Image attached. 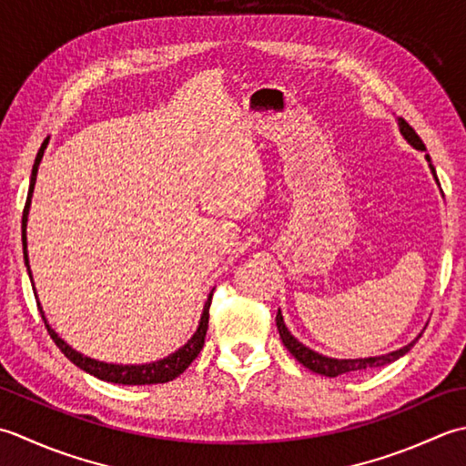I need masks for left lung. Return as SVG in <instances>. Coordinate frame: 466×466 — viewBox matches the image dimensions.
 <instances>
[{
  "mask_svg": "<svg viewBox=\"0 0 466 466\" xmlns=\"http://www.w3.org/2000/svg\"><path fill=\"white\" fill-rule=\"evenodd\" d=\"M398 127H400V132L404 135V138H406L408 142H410V145H412L414 148L426 150L422 138H420L419 135H416V130H414L410 125H408V122H406L404 118H398ZM426 160H429V163H431V157H429V155H426ZM431 170H432L434 177H436V170H434L432 163H431ZM436 180H439V178H436ZM275 321H278V329H279L281 341H283V346H286V348L289 350V354H291L293 358H296L299 364L309 368L311 372L321 374V376H329V378H336V376H339V374H348V372H360V370H368V368H378V366L390 364V362H394V360L404 356V354L408 352V350H410V348L416 344V341H419V338H420V336H419L414 341H410V344H408V346H404V348H400V350H396V352L386 354V356L358 358V360H336V358L321 356V354H318V352H313V350L306 348L303 344H299V341L289 334L286 324H283L281 311H278V316H275Z\"/></svg>",
  "mask_w": 466,
  "mask_h": 466,
  "instance_id": "8db88e82",
  "label": "left lung"
}]
</instances>
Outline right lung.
Returning <instances> with one entry per match:
<instances>
[{"instance_id":"1","label":"right lung","mask_w":466,"mask_h":466,"mask_svg":"<svg viewBox=\"0 0 466 466\" xmlns=\"http://www.w3.org/2000/svg\"><path fill=\"white\" fill-rule=\"evenodd\" d=\"M47 145V140L42 145V148L37 150V157H35V163L32 168V180H30V191H27V201L24 207V215H22V243H24V259L27 265V273H30V261H27V243H25V223H27V213H30V203H32V193H34V185H35V175H37V165H40V160L44 157V148ZM213 298V293H211ZM211 298L207 299L205 303V309H203V316H201V324H198L195 336L187 341V344L178 350V352L170 354L165 360H158V362L153 364H142V366H118V364H104L98 362V360H92L88 356H82L72 350L68 344L62 338H58V334L47 326V319L44 316V311L40 308V303H37V308H40L42 313V319L47 328V334L52 336V339L56 341V346L60 348V352L70 360L72 364H76L78 368H82L84 372H88L92 376H96L104 382H114V384H125V386H145V384H165L170 382V380H175L177 376H180L185 372V370L191 366L193 360L201 352L203 346H205V336H207V328H208V308H211Z\"/></svg>"}]
</instances>
